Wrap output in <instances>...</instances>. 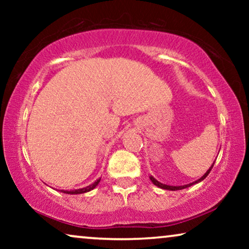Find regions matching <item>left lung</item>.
<instances>
[{
  "label": "left lung",
  "instance_id": "1",
  "mask_svg": "<svg viewBox=\"0 0 249 249\" xmlns=\"http://www.w3.org/2000/svg\"><path fill=\"white\" fill-rule=\"evenodd\" d=\"M214 162H215V161H214ZM214 162H213V164L210 166L209 170H207V171H206L205 173H204V175H203L202 177H200V178H199L198 180H196V181H194V182H192V183H187V185H183V186H169V185H165V183H162V182L158 181V180H156L153 176H149V179H151V181H152L153 183H154L155 186H158L159 188L166 189V190H180V189H185V188H187V187H190V186L195 185V183H198V182H200V181H203V180L205 179L207 176H209V173H210L211 170H212L213 165H214Z\"/></svg>",
  "mask_w": 249,
  "mask_h": 249
}]
</instances>
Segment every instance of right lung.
Segmentation results:
<instances>
[{
    "label": "right lung",
    "instance_id": "1",
    "mask_svg": "<svg viewBox=\"0 0 249 249\" xmlns=\"http://www.w3.org/2000/svg\"><path fill=\"white\" fill-rule=\"evenodd\" d=\"M101 181V178L97 179L96 181L91 183V185L85 187V188H79V189H73V190H60L61 193H64V194H70V195H78V194H85V193H88L90 192V190H93L95 187H96L98 183Z\"/></svg>",
    "mask_w": 249,
    "mask_h": 249
}]
</instances>
